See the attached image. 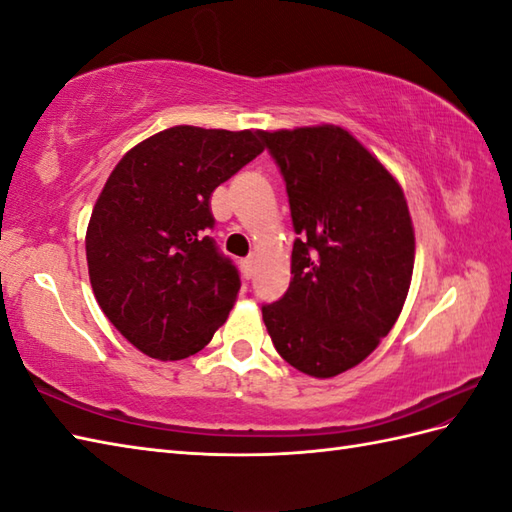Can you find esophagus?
<instances>
[{"label":"esophagus","instance_id":"obj_1","mask_svg":"<svg viewBox=\"0 0 512 512\" xmlns=\"http://www.w3.org/2000/svg\"><path fill=\"white\" fill-rule=\"evenodd\" d=\"M253 270H255V259H253V257L242 259V273H244L246 279L253 277Z\"/></svg>","mask_w":512,"mask_h":512}]
</instances>
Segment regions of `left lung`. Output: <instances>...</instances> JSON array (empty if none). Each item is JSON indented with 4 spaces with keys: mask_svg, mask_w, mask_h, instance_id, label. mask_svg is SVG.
I'll use <instances>...</instances> for the list:
<instances>
[{
    "mask_svg": "<svg viewBox=\"0 0 512 512\" xmlns=\"http://www.w3.org/2000/svg\"><path fill=\"white\" fill-rule=\"evenodd\" d=\"M286 180L295 233L290 286L262 306L275 350L332 378L372 354L405 306L416 237L405 193L343 127L262 132Z\"/></svg>",
    "mask_w": 512,
    "mask_h": 512,
    "instance_id": "obj_1",
    "label": "left lung"
}]
</instances>
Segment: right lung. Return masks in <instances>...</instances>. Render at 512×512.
<instances>
[{
  "instance_id": "1",
  "label": "right lung",
  "mask_w": 512,
  "mask_h": 512,
  "mask_svg": "<svg viewBox=\"0 0 512 512\" xmlns=\"http://www.w3.org/2000/svg\"><path fill=\"white\" fill-rule=\"evenodd\" d=\"M262 132L169 127L129 149L85 233L90 284L105 317L140 352L180 361L213 339L239 273L206 235L211 193L264 151Z\"/></svg>"
}]
</instances>
